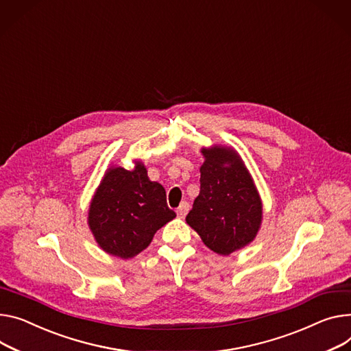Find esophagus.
Instances as JSON below:
<instances>
[{
  "label": "esophagus",
  "mask_w": 351,
  "mask_h": 351,
  "mask_svg": "<svg viewBox=\"0 0 351 351\" xmlns=\"http://www.w3.org/2000/svg\"><path fill=\"white\" fill-rule=\"evenodd\" d=\"M188 210H190V204H188L186 201H182V202L180 204V206L177 208L178 218H185V215L188 213Z\"/></svg>",
  "instance_id": "esophagus-1"
}]
</instances>
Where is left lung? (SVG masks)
<instances>
[{
	"instance_id": "1",
	"label": "left lung",
	"mask_w": 351,
	"mask_h": 351,
	"mask_svg": "<svg viewBox=\"0 0 351 351\" xmlns=\"http://www.w3.org/2000/svg\"><path fill=\"white\" fill-rule=\"evenodd\" d=\"M201 190L186 223L204 245L229 256L256 239L263 221V202L240 154L228 146L202 147Z\"/></svg>"
}]
</instances>
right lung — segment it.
<instances>
[{
	"instance_id": "obj_1",
	"label": "right lung",
	"mask_w": 351,
	"mask_h": 351,
	"mask_svg": "<svg viewBox=\"0 0 351 351\" xmlns=\"http://www.w3.org/2000/svg\"><path fill=\"white\" fill-rule=\"evenodd\" d=\"M174 218L163 185L149 180L141 160H134L132 170L108 169L88 208V226L98 246L123 260L143 252Z\"/></svg>"
}]
</instances>
